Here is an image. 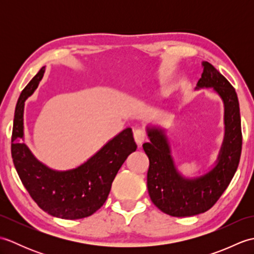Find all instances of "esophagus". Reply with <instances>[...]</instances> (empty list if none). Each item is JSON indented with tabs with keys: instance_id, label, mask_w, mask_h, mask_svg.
<instances>
[{
	"instance_id": "obj_1",
	"label": "esophagus",
	"mask_w": 254,
	"mask_h": 254,
	"mask_svg": "<svg viewBox=\"0 0 254 254\" xmlns=\"http://www.w3.org/2000/svg\"><path fill=\"white\" fill-rule=\"evenodd\" d=\"M146 132H145L144 130H141V128H137V130L134 131V139H135L136 144L138 145V146H141V145L146 141Z\"/></svg>"
}]
</instances>
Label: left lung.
Wrapping results in <instances>:
<instances>
[{
	"mask_svg": "<svg viewBox=\"0 0 254 254\" xmlns=\"http://www.w3.org/2000/svg\"><path fill=\"white\" fill-rule=\"evenodd\" d=\"M197 87H213L225 105V138L217 165L196 179H185L177 171L170 147L161 128L148 127L150 142L143 148L149 159L147 189L150 199L161 212L187 217L206 212L218 201L238 168L242 133L239 101L235 88L212 64L203 62Z\"/></svg>",
	"mask_w": 254,
	"mask_h": 254,
	"instance_id": "obj_1",
	"label": "left lung"
}]
</instances>
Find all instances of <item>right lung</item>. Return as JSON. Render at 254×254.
Instances as JSON below:
<instances>
[{
    "mask_svg": "<svg viewBox=\"0 0 254 254\" xmlns=\"http://www.w3.org/2000/svg\"><path fill=\"white\" fill-rule=\"evenodd\" d=\"M44 73L45 66L21 91L16 105L10 146L13 163L21 183L41 209L63 219L88 217L105 204L119 169L137 145L127 127L75 169L56 171L38 161L20 139L24 137L25 100Z\"/></svg>",
    "mask_w": 254,
    "mask_h": 254,
    "instance_id": "add662e5",
    "label": "right lung"
}]
</instances>
